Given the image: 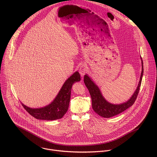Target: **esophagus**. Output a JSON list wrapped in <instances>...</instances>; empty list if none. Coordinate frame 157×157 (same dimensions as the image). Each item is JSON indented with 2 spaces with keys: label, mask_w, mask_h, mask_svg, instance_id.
I'll use <instances>...</instances> for the list:
<instances>
[{
  "label": "esophagus",
  "mask_w": 157,
  "mask_h": 157,
  "mask_svg": "<svg viewBox=\"0 0 157 157\" xmlns=\"http://www.w3.org/2000/svg\"><path fill=\"white\" fill-rule=\"evenodd\" d=\"M87 70V68L86 65V64H82L80 67V68H79V73L81 74L82 77L84 76V75L86 73Z\"/></svg>",
  "instance_id": "obj_1"
}]
</instances>
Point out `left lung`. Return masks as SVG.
<instances>
[{"mask_svg": "<svg viewBox=\"0 0 157 157\" xmlns=\"http://www.w3.org/2000/svg\"><path fill=\"white\" fill-rule=\"evenodd\" d=\"M140 59L142 61V72L137 87L131 97L127 101L121 104H112L107 101L102 95L98 87L94 82L92 79L87 74L84 75V82L89 91L92 98V109L99 116L103 118H110L122 113L133 105L140 87L144 73L143 62L141 57Z\"/></svg>", "mask_w": 157, "mask_h": 157, "instance_id": "1", "label": "left lung"}]
</instances>
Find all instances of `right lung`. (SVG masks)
Instances as JSON below:
<instances>
[{
    "mask_svg": "<svg viewBox=\"0 0 157 157\" xmlns=\"http://www.w3.org/2000/svg\"><path fill=\"white\" fill-rule=\"evenodd\" d=\"M80 80L81 76L78 71H76L67 79L53 101L44 107L32 109L21 103L22 105L31 116L36 119L47 121L60 119L68 109L73 84Z\"/></svg>",
    "mask_w": 157,
    "mask_h": 157,
    "instance_id": "add662e5",
    "label": "right lung"
}]
</instances>
